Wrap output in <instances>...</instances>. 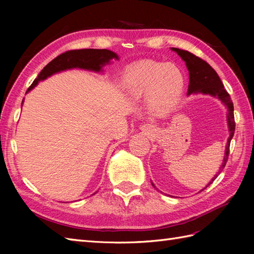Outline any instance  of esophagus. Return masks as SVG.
Here are the masks:
<instances>
[{
	"label": "esophagus",
	"mask_w": 254,
	"mask_h": 254,
	"mask_svg": "<svg viewBox=\"0 0 254 254\" xmlns=\"http://www.w3.org/2000/svg\"><path fill=\"white\" fill-rule=\"evenodd\" d=\"M143 127H144V130H145V131H146L147 133H148V132L150 131V130H149V128H148V127H147V126H146V127H145V126H144Z\"/></svg>",
	"instance_id": "obj_1"
}]
</instances>
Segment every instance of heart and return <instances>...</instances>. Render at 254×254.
Listing matches in <instances>:
<instances>
[{"label":"heart","mask_w":254,"mask_h":254,"mask_svg":"<svg viewBox=\"0 0 254 254\" xmlns=\"http://www.w3.org/2000/svg\"><path fill=\"white\" fill-rule=\"evenodd\" d=\"M122 86L132 95L148 93V104L157 115L170 112L179 101L185 87L181 69L172 63L138 61L122 74Z\"/></svg>","instance_id":"obj_1"}]
</instances>
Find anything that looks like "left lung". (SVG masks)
<instances>
[{
  "label": "left lung",
  "instance_id": "1",
  "mask_svg": "<svg viewBox=\"0 0 254 254\" xmlns=\"http://www.w3.org/2000/svg\"><path fill=\"white\" fill-rule=\"evenodd\" d=\"M171 50L177 52L178 55L181 57L182 60L186 62V65L189 71V78H190L189 79L190 82H189L188 95L201 93L204 95H210L213 97H217V98L222 101L228 109L227 122H228V128H229V137L227 141V145H226L223 165L220 167L217 175H215L208 185L204 188L206 189L210 183H213V181L216 179L218 175L225 168L226 164H227L228 156H229L230 141L234 136L235 127H236L235 117H234V105H233V101L230 99L229 94L227 93V90L224 88V85L222 83V80H220L218 74L207 62H205L201 58L194 56L193 53L186 50L178 49V48H171Z\"/></svg>",
  "mask_w": 254,
  "mask_h": 254
}]
</instances>
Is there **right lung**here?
<instances>
[{
	"mask_svg": "<svg viewBox=\"0 0 254 254\" xmlns=\"http://www.w3.org/2000/svg\"><path fill=\"white\" fill-rule=\"evenodd\" d=\"M112 59L119 60L117 53L107 49H80L64 52L47 64L29 86L27 93L34 88L40 80H44L53 74L75 67L99 72L101 67L109 63Z\"/></svg>",
	"mask_w": 254,
	"mask_h": 254,
	"instance_id": "obj_1",
	"label": "right lung"
}]
</instances>
